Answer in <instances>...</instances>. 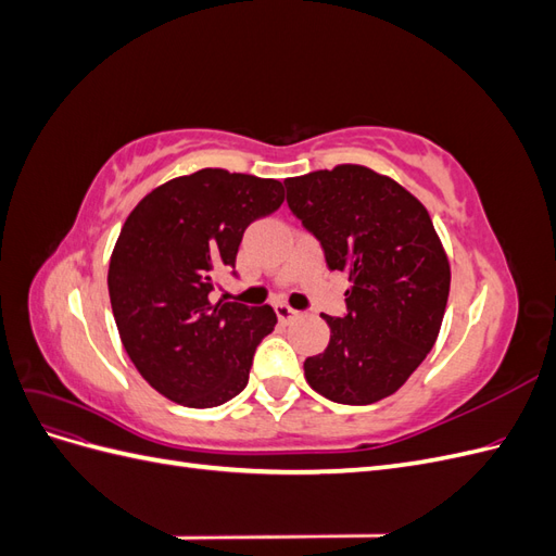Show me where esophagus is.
Segmentation results:
<instances>
[{"label":"esophagus","instance_id":"obj_1","mask_svg":"<svg viewBox=\"0 0 556 556\" xmlns=\"http://www.w3.org/2000/svg\"><path fill=\"white\" fill-rule=\"evenodd\" d=\"M276 315H278V319H280L282 325H288V323H292V319H296L301 313L294 311V308L288 306V304H276Z\"/></svg>","mask_w":556,"mask_h":556}]
</instances>
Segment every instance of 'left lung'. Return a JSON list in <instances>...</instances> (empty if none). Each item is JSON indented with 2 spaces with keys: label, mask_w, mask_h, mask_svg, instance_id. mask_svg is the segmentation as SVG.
Listing matches in <instances>:
<instances>
[{
  "label": "left lung",
  "mask_w": 556,
  "mask_h": 556,
  "mask_svg": "<svg viewBox=\"0 0 556 556\" xmlns=\"http://www.w3.org/2000/svg\"><path fill=\"white\" fill-rule=\"evenodd\" d=\"M288 206L345 271L348 315H323L325 352L304 362L317 394L368 406L394 394L439 339L450 262L427 208L390 176L339 164L285 180Z\"/></svg>",
  "instance_id": "left-lung-1"
}]
</instances>
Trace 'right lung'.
I'll list each match as a JSON object with an SVG mask.
<instances>
[{
    "instance_id": "1",
    "label": "right lung",
    "mask_w": 556,
    "mask_h": 556,
    "mask_svg": "<svg viewBox=\"0 0 556 556\" xmlns=\"http://www.w3.org/2000/svg\"><path fill=\"white\" fill-rule=\"evenodd\" d=\"M280 180L201 169L160 185L129 213L109 264L111 308L143 380L174 403L215 408L243 392L271 306L213 304L243 231L280 208Z\"/></svg>"
}]
</instances>
